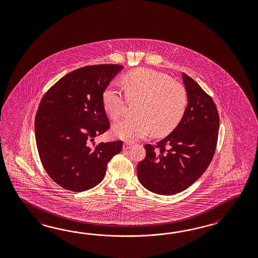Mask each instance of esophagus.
I'll list each match as a JSON object with an SVG mask.
<instances>
[{
	"mask_svg": "<svg viewBox=\"0 0 258 258\" xmlns=\"http://www.w3.org/2000/svg\"><path fill=\"white\" fill-rule=\"evenodd\" d=\"M132 146V143H130V142H125V143L123 144V150H129Z\"/></svg>",
	"mask_w": 258,
	"mask_h": 258,
	"instance_id": "34e87169",
	"label": "esophagus"
}]
</instances>
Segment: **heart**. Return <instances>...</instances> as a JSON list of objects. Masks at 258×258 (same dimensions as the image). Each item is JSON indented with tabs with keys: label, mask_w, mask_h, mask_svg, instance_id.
Instances as JSON below:
<instances>
[{
	"label": "heart",
	"mask_w": 258,
	"mask_h": 258,
	"mask_svg": "<svg viewBox=\"0 0 258 258\" xmlns=\"http://www.w3.org/2000/svg\"><path fill=\"white\" fill-rule=\"evenodd\" d=\"M124 97L116 85L109 84L103 92V106L111 120L124 112L126 99L138 102L136 115L113 126L116 137L127 141L144 138L151 131L165 136L178 125L187 106L186 87L167 75L149 69H138L122 79Z\"/></svg>",
	"instance_id": "obj_1"
}]
</instances>
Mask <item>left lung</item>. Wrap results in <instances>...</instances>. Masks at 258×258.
Returning <instances> with one entry per match:
<instances>
[{"label":"left lung","instance_id":"left-lung-1","mask_svg":"<svg viewBox=\"0 0 258 258\" xmlns=\"http://www.w3.org/2000/svg\"><path fill=\"white\" fill-rule=\"evenodd\" d=\"M187 93L184 117L167 137L146 144L138 165L141 185L161 195L185 190L198 180L215 155L219 115L213 98L193 79L182 74Z\"/></svg>","mask_w":258,"mask_h":258}]
</instances>
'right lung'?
I'll return each instance as SVG.
<instances>
[{
	"label": "right lung",
	"mask_w": 258,
	"mask_h": 258,
	"mask_svg": "<svg viewBox=\"0 0 258 258\" xmlns=\"http://www.w3.org/2000/svg\"><path fill=\"white\" fill-rule=\"evenodd\" d=\"M121 69L113 64L80 68L42 96L34 122L38 153L45 172L65 189L81 192L98 185L108 162L122 150L121 140L90 144L110 127L103 92Z\"/></svg>",
	"instance_id": "obj_1"
}]
</instances>
